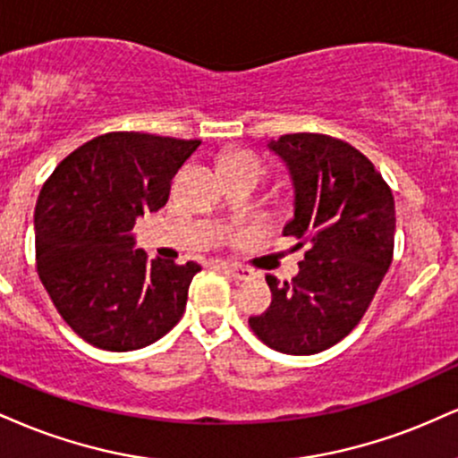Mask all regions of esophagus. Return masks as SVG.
<instances>
[{
  "mask_svg": "<svg viewBox=\"0 0 458 458\" xmlns=\"http://www.w3.org/2000/svg\"><path fill=\"white\" fill-rule=\"evenodd\" d=\"M219 267L225 268V271L233 275L234 279H239V282H250V279H253L251 268L239 267V264H228V262H219Z\"/></svg>",
  "mask_w": 458,
  "mask_h": 458,
  "instance_id": "34e87169",
  "label": "esophagus"
}]
</instances>
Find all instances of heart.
Returning <instances> with one entry per match:
<instances>
[{
	"instance_id": "obj_1",
	"label": "heart",
	"mask_w": 458,
	"mask_h": 458,
	"mask_svg": "<svg viewBox=\"0 0 458 458\" xmlns=\"http://www.w3.org/2000/svg\"><path fill=\"white\" fill-rule=\"evenodd\" d=\"M234 164H250V166H258L262 170V162L256 153L251 151H234L225 159V166H234Z\"/></svg>"
}]
</instances>
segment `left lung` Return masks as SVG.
Wrapping results in <instances>:
<instances>
[{
	"instance_id": "1",
	"label": "left lung",
	"mask_w": 458,
	"mask_h": 458,
	"mask_svg": "<svg viewBox=\"0 0 458 458\" xmlns=\"http://www.w3.org/2000/svg\"><path fill=\"white\" fill-rule=\"evenodd\" d=\"M267 148L294 191L284 236L307 251L290 284L268 275L273 302L250 327L284 354H318L360 322L393 262L394 198L376 166L333 136L285 134Z\"/></svg>"
}]
</instances>
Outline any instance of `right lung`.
I'll list each match as a JSON object with an SVG mask.
<instances>
[{"mask_svg":"<svg viewBox=\"0 0 458 458\" xmlns=\"http://www.w3.org/2000/svg\"><path fill=\"white\" fill-rule=\"evenodd\" d=\"M200 147L140 131H110L55 168L36 202L40 282L76 335L110 352L151 345L185 311L200 264L147 260L134 224L168 202L170 181Z\"/></svg>","mask_w":458,"mask_h":458,"instance_id":"1","label":"right lung"}]
</instances>
